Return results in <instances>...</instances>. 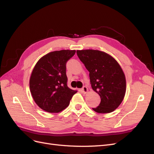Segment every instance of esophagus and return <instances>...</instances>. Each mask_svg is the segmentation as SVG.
I'll list each match as a JSON object with an SVG mask.
<instances>
[{"label":"esophagus","instance_id":"34e87169","mask_svg":"<svg viewBox=\"0 0 154 154\" xmlns=\"http://www.w3.org/2000/svg\"><path fill=\"white\" fill-rule=\"evenodd\" d=\"M82 90L83 92L84 93V94H86V93L88 92V88H87V87H85V86H83V87H82Z\"/></svg>","mask_w":154,"mask_h":154}]
</instances>
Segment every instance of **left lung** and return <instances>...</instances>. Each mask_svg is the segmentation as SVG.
Returning <instances> with one entry per match:
<instances>
[{
  "label": "left lung",
  "instance_id": "1",
  "mask_svg": "<svg viewBox=\"0 0 154 154\" xmlns=\"http://www.w3.org/2000/svg\"><path fill=\"white\" fill-rule=\"evenodd\" d=\"M78 58L89 72L92 89L100 96L97 113H110L122 103L126 92L125 74L110 55L98 50H78Z\"/></svg>",
  "mask_w": 154,
  "mask_h": 154
}]
</instances>
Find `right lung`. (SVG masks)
<instances>
[{"mask_svg": "<svg viewBox=\"0 0 154 154\" xmlns=\"http://www.w3.org/2000/svg\"><path fill=\"white\" fill-rule=\"evenodd\" d=\"M75 50L51 52L42 57L32 70L29 88L35 103L50 113H58L69 106L77 92L67 85L66 63Z\"/></svg>", "mask_w": 154, "mask_h": 154, "instance_id": "1", "label": "right lung"}]
</instances>
